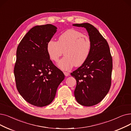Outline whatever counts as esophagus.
Wrapping results in <instances>:
<instances>
[{"instance_id": "34e87169", "label": "esophagus", "mask_w": 131, "mask_h": 131, "mask_svg": "<svg viewBox=\"0 0 131 131\" xmlns=\"http://www.w3.org/2000/svg\"><path fill=\"white\" fill-rule=\"evenodd\" d=\"M64 74L66 77H68L70 75V73L69 72H64Z\"/></svg>"}]
</instances>
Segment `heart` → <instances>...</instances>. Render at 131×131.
<instances>
[{
    "label": "heart",
    "mask_w": 131,
    "mask_h": 131,
    "mask_svg": "<svg viewBox=\"0 0 131 131\" xmlns=\"http://www.w3.org/2000/svg\"><path fill=\"white\" fill-rule=\"evenodd\" d=\"M91 49L90 39L78 30L69 29L59 36L57 42L50 40L47 45L49 57L57 61L64 52L65 56L58 62L62 70H69L74 66H80L87 59Z\"/></svg>",
    "instance_id": "heart-1"
}]
</instances>
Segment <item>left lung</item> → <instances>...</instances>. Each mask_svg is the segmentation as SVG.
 Here are the masks:
<instances>
[{
    "label": "left lung",
    "instance_id": "1",
    "mask_svg": "<svg viewBox=\"0 0 131 131\" xmlns=\"http://www.w3.org/2000/svg\"><path fill=\"white\" fill-rule=\"evenodd\" d=\"M73 26L86 28L91 42L87 59L71 73L77 81L75 98L80 104L93 106L100 103L110 88L112 70L110 50L105 39L93 25L83 23Z\"/></svg>",
    "mask_w": 131,
    "mask_h": 131
}]
</instances>
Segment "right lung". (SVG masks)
<instances>
[{"instance_id":"1","label":"right lung","mask_w":131,"mask_h":131,"mask_svg":"<svg viewBox=\"0 0 131 131\" xmlns=\"http://www.w3.org/2000/svg\"><path fill=\"white\" fill-rule=\"evenodd\" d=\"M57 29L51 24L34 27L17 48L14 69L16 88L22 97L34 106L42 107L51 103L65 78L50 59L47 50Z\"/></svg>"}]
</instances>
